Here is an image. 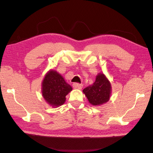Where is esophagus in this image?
Returning <instances> with one entry per match:
<instances>
[{"instance_id":"esophagus-1","label":"esophagus","mask_w":153,"mask_h":153,"mask_svg":"<svg viewBox=\"0 0 153 153\" xmlns=\"http://www.w3.org/2000/svg\"><path fill=\"white\" fill-rule=\"evenodd\" d=\"M73 87L76 89H81L83 87V85L81 84V83H73Z\"/></svg>"}]
</instances>
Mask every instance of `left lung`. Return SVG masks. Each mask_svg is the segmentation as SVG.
Here are the masks:
<instances>
[{"label":"left lung","mask_w":153,"mask_h":153,"mask_svg":"<svg viewBox=\"0 0 153 153\" xmlns=\"http://www.w3.org/2000/svg\"><path fill=\"white\" fill-rule=\"evenodd\" d=\"M88 102L93 106H99L109 100L111 93V85L103 73L97 75L95 81L83 90Z\"/></svg>","instance_id":"left-lung-1"}]
</instances>
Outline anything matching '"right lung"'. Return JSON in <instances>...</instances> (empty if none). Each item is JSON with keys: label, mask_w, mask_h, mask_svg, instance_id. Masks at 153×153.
Wrapping results in <instances>:
<instances>
[{"label": "right lung", "mask_w": 153, "mask_h": 153, "mask_svg": "<svg viewBox=\"0 0 153 153\" xmlns=\"http://www.w3.org/2000/svg\"><path fill=\"white\" fill-rule=\"evenodd\" d=\"M72 90V86L65 81L63 77L53 70L46 74L42 83V93L44 99L55 108L65 103L66 95Z\"/></svg>", "instance_id": "add662e5"}]
</instances>
